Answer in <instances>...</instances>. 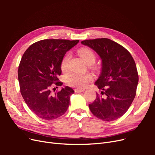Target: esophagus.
<instances>
[{"mask_svg": "<svg viewBox=\"0 0 155 155\" xmlns=\"http://www.w3.org/2000/svg\"><path fill=\"white\" fill-rule=\"evenodd\" d=\"M85 91V89H79V88H76V89H75V90H74L75 92H78V93L83 92H84Z\"/></svg>", "mask_w": 155, "mask_h": 155, "instance_id": "obj_1", "label": "esophagus"}]
</instances>
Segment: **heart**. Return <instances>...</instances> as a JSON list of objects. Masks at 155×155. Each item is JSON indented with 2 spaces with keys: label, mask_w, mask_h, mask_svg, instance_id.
I'll use <instances>...</instances> for the list:
<instances>
[{
  "label": "heart",
  "mask_w": 155,
  "mask_h": 155,
  "mask_svg": "<svg viewBox=\"0 0 155 155\" xmlns=\"http://www.w3.org/2000/svg\"><path fill=\"white\" fill-rule=\"evenodd\" d=\"M81 58L85 61L88 63H94L96 61V55L94 51L88 48H81L78 51ZM70 58V54L67 55L63 59L61 63V68L63 72H67L68 70V61ZM93 77L91 74H80L78 73H73L67 79L68 85L72 87H78L79 88H85L88 82H90Z\"/></svg>",
  "instance_id": "heart-1"
}]
</instances>
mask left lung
Here are the masks:
<instances>
[{
	"mask_svg": "<svg viewBox=\"0 0 155 155\" xmlns=\"http://www.w3.org/2000/svg\"><path fill=\"white\" fill-rule=\"evenodd\" d=\"M83 45L94 50L101 60V70L95 85L101 90L88 107L104 121L120 118L127 111L138 83L137 68L132 55L122 46L109 39L85 40Z\"/></svg>",
	"mask_w": 155,
	"mask_h": 155,
	"instance_id": "1",
	"label": "left lung"
}]
</instances>
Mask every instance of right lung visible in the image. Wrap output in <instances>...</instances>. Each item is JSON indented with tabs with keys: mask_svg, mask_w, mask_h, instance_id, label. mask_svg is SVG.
<instances>
[{
	"mask_svg": "<svg viewBox=\"0 0 155 155\" xmlns=\"http://www.w3.org/2000/svg\"><path fill=\"white\" fill-rule=\"evenodd\" d=\"M79 40L45 39L31 45L23 54L18 69L21 95L30 109L40 118L56 119L63 115L74 93L68 86L51 93L50 87L61 86L58 76L65 54Z\"/></svg>",
	"mask_w": 155,
	"mask_h": 155,
	"instance_id": "1",
	"label": "right lung"
}]
</instances>
